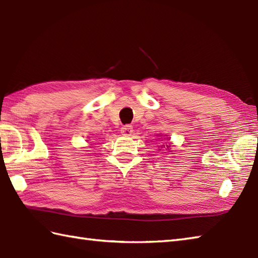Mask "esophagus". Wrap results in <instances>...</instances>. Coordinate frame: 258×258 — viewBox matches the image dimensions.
Segmentation results:
<instances>
[{
  "instance_id": "obj_1",
  "label": "esophagus",
  "mask_w": 258,
  "mask_h": 258,
  "mask_svg": "<svg viewBox=\"0 0 258 258\" xmlns=\"http://www.w3.org/2000/svg\"><path fill=\"white\" fill-rule=\"evenodd\" d=\"M133 126L132 125H124L122 126V128H120V133L124 136H131L133 134Z\"/></svg>"
}]
</instances>
